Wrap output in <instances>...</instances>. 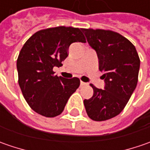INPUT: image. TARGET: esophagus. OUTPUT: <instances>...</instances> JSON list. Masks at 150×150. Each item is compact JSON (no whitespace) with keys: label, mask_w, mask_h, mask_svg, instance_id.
Segmentation results:
<instances>
[{"label":"esophagus","mask_w":150,"mask_h":150,"mask_svg":"<svg viewBox=\"0 0 150 150\" xmlns=\"http://www.w3.org/2000/svg\"><path fill=\"white\" fill-rule=\"evenodd\" d=\"M80 85H81V86H85V85H87V83H84V82H82V81H81V82H80Z\"/></svg>","instance_id":"34e87169"}]
</instances>
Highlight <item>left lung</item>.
<instances>
[{
  "instance_id": "1",
  "label": "left lung",
  "mask_w": 150,
  "mask_h": 150,
  "mask_svg": "<svg viewBox=\"0 0 150 150\" xmlns=\"http://www.w3.org/2000/svg\"><path fill=\"white\" fill-rule=\"evenodd\" d=\"M82 31L98 55L105 83L104 89L90 84L93 95L84 99V106L91 119L104 121L119 114L129 100L138 83L140 60L135 47L117 32L101 29Z\"/></svg>"
}]
</instances>
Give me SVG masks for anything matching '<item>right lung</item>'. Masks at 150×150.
Here are the masks:
<instances>
[{
	"label": "right lung",
	"instance_id": "obj_1",
	"mask_svg": "<svg viewBox=\"0 0 150 150\" xmlns=\"http://www.w3.org/2000/svg\"><path fill=\"white\" fill-rule=\"evenodd\" d=\"M81 30L71 26L42 30L33 34L21 50L16 62L18 83L26 103L42 116L61 114L80 85L79 78L57 77L52 69L66 59L71 44L86 42Z\"/></svg>",
	"mask_w": 150,
	"mask_h": 150
}]
</instances>
